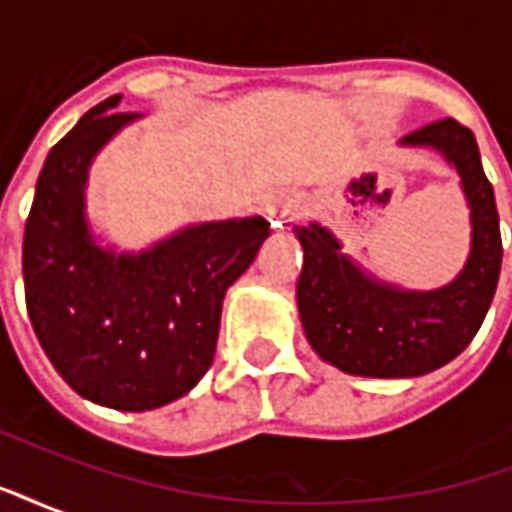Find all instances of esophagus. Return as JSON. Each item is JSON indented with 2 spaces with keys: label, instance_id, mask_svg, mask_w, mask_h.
Instances as JSON below:
<instances>
[{
  "label": "esophagus",
  "instance_id": "obj_1",
  "mask_svg": "<svg viewBox=\"0 0 512 512\" xmlns=\"http://www.w3.org/2000/svg\"><path fill=\"white\" fill-rule=\"evenodd\" d=\"M296 211V205L285 194H271L266 202H263V216H266L271 227H282V222H288L290 216Z\"/></svg>",
  "mask_w": 512,
  "mask_h": 512
}]
</instances>
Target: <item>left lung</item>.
<instances>
[{"label": "left lung", "instance_id": "left-lung-1", "mask_svg": "<svg viewBox=\"0 0 512 512\" xmlns=\"http://www.w3.org/2000/svg\"><path fill=\"white\" fill-rule=\"evenodd\" d=\"M400 145L430 147L458 169L472 249L461 274L444 288L406 290L351 260L329 227H293L304 249L296 285L304 334L323 362L351 376L414 378L452 362L483 326L502 268L494 186L472 131L447 117L411 131Z\"/></svg>", "mask_w": 512, "mask_h": 512}]
</instances>
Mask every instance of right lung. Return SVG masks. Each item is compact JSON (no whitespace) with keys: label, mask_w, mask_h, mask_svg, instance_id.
<instances>
[{"label":"right lung","mask_w":512,"mask_h":512,"mask_svg":"<svg viewBox=\"0 0 512 512\" xmlns=\"http://www.w3.org/2000/svg\"><path fill=\"white\" fill-rule=\"evenodd\" d=\"M93 106L51 147L24 230V296L54 370L98 406L150 411L213 362L227 288L268 238L263 216L189 224L142 252L98 244L87 178L101 147L142 115Z\"/></svg>","instance_id":"obj_1"}]
</instances>
